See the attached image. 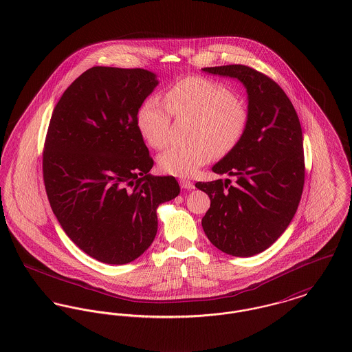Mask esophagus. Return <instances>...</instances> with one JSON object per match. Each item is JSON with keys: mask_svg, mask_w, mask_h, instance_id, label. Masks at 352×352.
<instances>
[{"mask_svg": "<svg viewBox=\"0 0 352 352\" xmlns=\"http://www.w3.org/2000/svg\"><path fill=\"white\" fill-rule=\"evenodd\" d=\"M179 185H181V188L185 190H192L195 186H194V184L192 182H190L188 179H181L179 181Z\"/></svg>", "mask_w": 352, "mask_h": 352, "instance_id": "1", "label": "esophagus"}]
</instances>
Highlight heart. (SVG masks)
Instances as JSON below:
<instances>
[{
	"mask_svg": "<svg viewBox=\"0 0 352 352\" xmlns=\"http://www.w3.org/2000/svg\"><path fill=\"white\" fill-rule=\"evenodd\" d=\"M171 115L192 119L190 144L173 146L158 158L163 173L192 177L214 155L230 154L243 140L249 123V109L225 84L201 76L174 82L164 92V104L147 99L138 112V127L147 143L163 148L168 143Z\"/></svg>",
	"mask_w": 352,
	"mask_h": 352,
	"instance_id": "obj_1",
	"label": "heart"
}]
</instances>
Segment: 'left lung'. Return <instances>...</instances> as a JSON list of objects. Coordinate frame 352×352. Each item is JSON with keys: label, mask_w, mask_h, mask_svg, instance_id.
Returning a JSON list of instances; mask_svg holds the SVG:
<instances>
[{"label": "left lung", "mask_w": 352, "mask_h": 352, "mask_svg": "<svg viewBox=\"0 0 352 352\" xmlns=\"http://www.w3.org/2000/svg\"><path fill=\"white\" fill-rule=\"evenodd\" d=\"M204 71L243 82L249 123L240 144L213 167L237 177L236 185L230 179L195 184L210 198L202 228L223 253L250 257L268 249L298 210L305 179L300 120L287 94L265 74L243 64Z\"/></svg>", "instance_id": "8db88e82"}]
</instances>
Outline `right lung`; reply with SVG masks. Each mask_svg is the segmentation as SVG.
Here are the masks:
<instances>
[{
    "instance_id": "right-lung-1",
    "label": "right lung",
    "mask_w": 352,
    "mask_h": 352,
    "mask_svg": "<svg viewBox=\"0 0 352 352\" xmlns=\"http://www.w3.org/2000/svg\"><path fill=\"white\" fill-rule=\"evenodd\" d=\"M155 75L142 68L92 67L54 106L43 150V178L54 216L88 256L127 264L154 241L157 208L179 194L154 161L138 111Z\"/></svg>"
}]
</instances>
